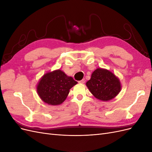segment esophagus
<instances>
[{"label":"esophagus","instance_id":"34e87169","mask_svg":"<svg viewBox=\"0 0 152 152\" xmlns=\"http://www.w3.org/2000/svg\"><path fill=\"white\" fill-rule=\"evenodd\" d=\"M85 82H86V80H85L84 79L81 80H80V81H79V83H80V84H84Z\"/></svg>","mask_w":152,"mask_h":152}]
</instances>
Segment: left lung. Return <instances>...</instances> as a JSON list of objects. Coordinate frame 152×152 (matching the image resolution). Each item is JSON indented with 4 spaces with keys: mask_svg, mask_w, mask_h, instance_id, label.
Here are the masks:
<instances>
[{
    "mask_svg": "<svg viewBox=\"0 0 152 152\" xmlns=\"http://www.w3.org/2000/svg\"><path fill=\"white\" fill-rule=\"evenodd\" d=\"M86 86L96 98L103 102L112 99L121 90L118 78L113 73L101 68L93 72L91 79L86 82Z\"/></svg>",
    "mask_w": 152,
    "mask_h": 152,
    "instance_id": "left-lung-1",
    "label": "left lung"
}]
</instances>
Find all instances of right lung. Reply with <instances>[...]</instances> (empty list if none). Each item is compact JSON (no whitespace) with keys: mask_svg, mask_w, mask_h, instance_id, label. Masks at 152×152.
Masks as SVG:
<instances>
[{"mask_svg":"<svg viewBox=\"0 0 152 152\" xmlns=\"http://www.w3.org/2000/svg\"><path fill=\"white\" fill-rule=\"evenodd\" d=\"M77 84L72 77L56 70L48 72L40 79L37 91L40 99L50 105H58L66 99L72 87Z\"/></svg>","mask_w":152,"mask_h":152,"instance_id":"obj_1","label":"right lung"}]
</instances>
